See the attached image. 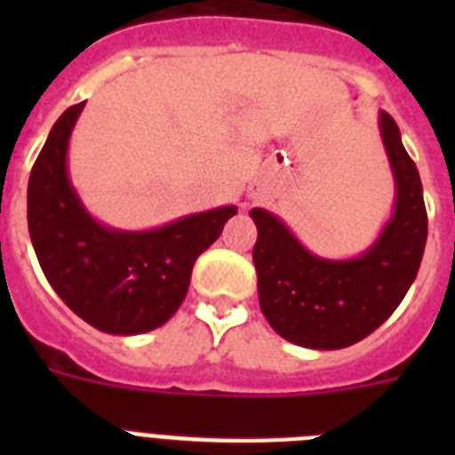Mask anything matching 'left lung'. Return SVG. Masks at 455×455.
Segmentation results:
<instances>
[{"mask_svg":"<svg viewBox=\"0 0 455 455\" xmlns=\"http://www.w3.org/2000/svg\"><path fill=\"white\" fill-rule=\"evenodd\" d=\"M380 137L395 174V212L361 257L311 255L278 217L262 207L250 212L257 224L252 262L259 307L271 328L292 345L342 349L368 338L416 281L427 241L423 184L399 127L385 110Z\"/></svg>","mask_w":455,"mask_h":455,"instance_id":"obj_1","label":"left lung"}]
</instances>
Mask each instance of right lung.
<instances>
[{
  "mask_svg": "<svg viewBox=\"0 0 455 455\" xmlns=\"http://www.w3.org/2000/svg\"><path fill=\"white\" fill-rule=\"evenodd\" d=\"M84 101L49 132L28 181V228L39 267L59 298L89 325L139 335L181 307L193 264L235 214V205L188 214L151 231H117L84 210L68 177V141Z\"/></svg>",
  "mask_w": 455,
  "mask_h": 455,
  "instance_id": "add662e5",
  "label": "right lung"
}]
</instances>
